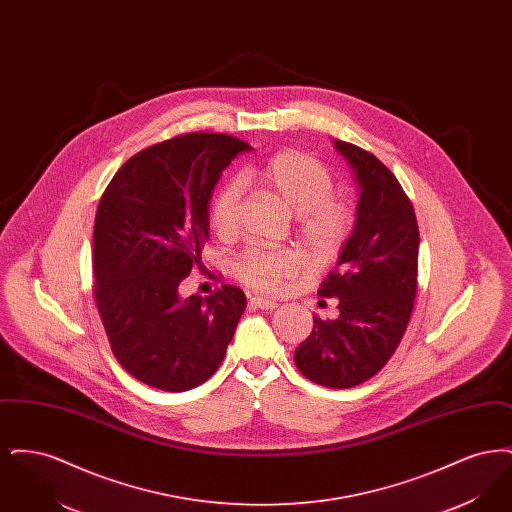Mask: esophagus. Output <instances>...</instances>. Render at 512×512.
Here are the masks:
<instances>
[{
    "label": "esophagus",
    "mask_w": 512,
    "mask_h": 512,
    "mask_svg": "<svg viewBox=\"0 0 512 512\" xmlns=\"http://www.w3.org/2000/svg\"><path fill=\"white\" fill-rule=\"evenodd\" d=\"M249 303H251L253 307H257V309H263V311H272V309H276V307H278V303H276V301H272V299H265V297H259V295L249 297Z\"/></svg>",
    "instance_id": "obj_1"
}]
</instances>
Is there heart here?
Returning a JSON list of instances; mask_svg holds the SVG:
<instances>
[{"instance_id":"b5f03b06","label":"heart","mask_w":512,"mask_h":512,"mask_svg":"<svg viewBox=\"0 0 512 512\" xmlns=\"http://www.w3.org/2000/svg\"><path fill=\"white\" fill-rule=\"evenodd\" d=\"M242 184H255L265 194L280 199L297 215V236L315 263H332L347 244L353 217L347 205L334 199V180L317 159L299 151H280L261 165L240 172ZM242 188L226 182L213 197L209 222L217 236H236L240 224ZM297 255L286 249H249L236 263V276L247 286L274 292L297 270Z\"/></svg>"}]
</instances>
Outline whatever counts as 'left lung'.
Returning a JSON list of instances; mask_svg holds the SVG:
<instances>
[{
  "label": "left lung",
  "mask_w": 512,
  "mask_h": 512,
  "mask_svg": "<svg viewBox=\"0 0 512 512\" xmlns=\"http://www.w3.org/2000/svg\"><path fill=\"white\" fill-rule=\"evenodd\" d=\"M359 186L355 226L318 295L338 299V318L313 317L293 361L311 382L343 390L380 372L413 313L418 224L393 172L361 147L334 140Z\"/></svg>",
  "instance_id": "8db88e82"
}]
</instances>
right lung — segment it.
<instances>
[{
	"instance_id": "obj_1",
	"label": "right lung",
	"mask_w": 512,
	"mask_h": 512,
	"mask_svg": "<svg viewBox=\"0 0 512 512\" xmlns=\"http://www.w3.org/2000/svg\"><path fill=\"white\" fill-rule=\"evenodd\" d=\"M249 149L228 134H182L130 157L99 199V317L122 368L151 388H197L234 338L247 305L240 288L224 284L209 297L182 299L178 286L201 268L220 174Z\"/></svg>"
}]
</instances>
